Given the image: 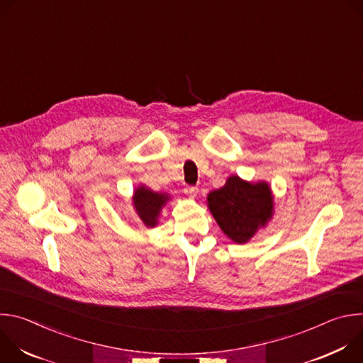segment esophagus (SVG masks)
Listing matches in <instances>:
<instances>
[{"instance_id": "1", "label": "esophagus", "mask_w": 363, "mask_h": 363, "mask_svg": "<svg viewBox=\"0 0 363 363\" xmlns=\"http://www.w3.org/2000/svg\"><path fill=\"white\" fill-rule=\"evenodd\" d=\"M185 194L186 195H191V196H196V194H198V188L196 186H185Z\"/></svg>"}]
</instances>
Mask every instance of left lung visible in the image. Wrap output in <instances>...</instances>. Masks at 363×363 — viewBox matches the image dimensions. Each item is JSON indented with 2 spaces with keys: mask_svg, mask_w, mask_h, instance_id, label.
Instances as JSON below:
<instances>
[{
  "mask_svg": "<svg viewBox=\"0 0 363 363\" xmlns=\"http://www.w3.org/2000/svg\"><path fill=\"white\" fill-rule=\"evenodd\" d=\"M208 208L223 233L244 244L273 217V194L264 181L248 182L231 175L225 185L206 196Z\"/></svg>",
  "mask_w": 363,
  "mask_h": 363,
  "instance_id": "1",
  "label": "left lung"
}]
</instances>
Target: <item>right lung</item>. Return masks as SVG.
Returning <instances> with one entry per match:
<instances>
[{
	"instance_id": "right-lung-1",
	"label": "right lung",
	"mask_w": 363,
	"mask_h": 363,
	"mask_svg": "<svg viewBox=\"0 0 363 363\" xmlns=\"http://www.w3.org/2000/svg\"><path fill=\"white\" fill-rule=\"evenodd\" d=\"M168 194H160L149 189L145 185H140L135 189L132 201L133 208L136 210L138 217L146 225L153 228L158 224V218L161 216L162 206L169 201Z\"/></svg>"
}]
</instances>
